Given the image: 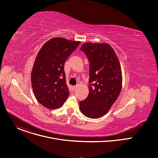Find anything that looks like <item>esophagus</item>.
Here are the masks:
<instances>
[{
    "mask_svg": "<svg viewBox=\"0 0 158 158\" xmlns=\"http://www.w3.org/2000/svg\"><path fill=\"white\" fill-rule=\"evenodd\" d=\"M77 85H76V86H73L72 87V90L73 91H75V90H76L77 89Z\"/></svg>",
    "mask_w": 158,
    "mask_h": 158,
    "instance_id": "1",
    "label": "esophagus"
}]
</instances>
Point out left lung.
<instances>
[{
	"instance_id": "1",
	"label": "left lung",
	"mask_w": 158,
	"mask_h": 158,
	"mask_svg": "<svg viewBox=\"0 0 158 158\" xmlns=\"http://www.w3.org/2000/svg\"><path fill=\"white\" fill-rule=\"evenodd\" d=\"M89 61V93L79 102L82 113L87 118L102 117L119 97L123 76L119 59L109 44L87 42L81 46Z\"/></svg>"
}]
</instances>
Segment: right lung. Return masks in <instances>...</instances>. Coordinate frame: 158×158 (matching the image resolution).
<instances>
[{"label": "right lung", "mask_w": 158, "mask_h": 158, "mask_svg": "<svg viewBox=\"0 0 158 158\" xmlns=\"http://www.w3.org/2000/svg\"><path fill=\"white\" fill-rule=\"evenodd\" d=\"M81 43L52 38L39 51L31 72V84L37 101L49 109L60 107L69 95L64 69L67 59Z\"/></svg>", "instance_id": "add662e5"}]
</instances>
